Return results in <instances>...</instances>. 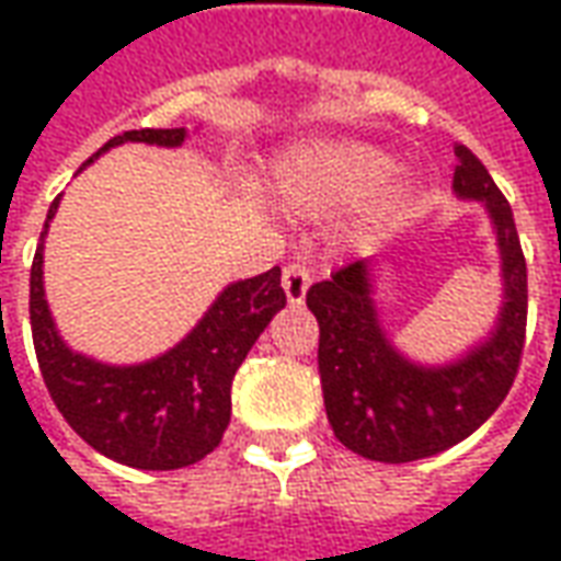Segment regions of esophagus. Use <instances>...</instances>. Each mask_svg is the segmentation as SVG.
Segmentation results:
<instances>
[{"label":"esophagus","mask_w":561,"mask_h":561,"mask_svg":"<svg viewBox=\"0 0 561 561\" xmlns=\"http://www.w3.org/2000/svg\"><path fill=\"white\" fill-rule=\"evenodd\" d=\"M309 270L300 267V264H288L285 267V276H282V288H285V297H288V304L300 306L306 300V291H309Z\"/></svg>","instance_id":"esophagus-1"}]
</instances>
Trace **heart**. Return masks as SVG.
<instances>
[{
	"instance_id": "1",
	"label": "heart",
	"mask_w": 561,
	"mask_h": 561,
	"mask_svg": "<svg viewBox=\"0 0 561 561\" xmlns=\"http://www.w3.org/2000/svg\"><path fill=\"white\" fill-rule=\"evenodd\" d=\"M393 171V159L378 147L360 140H316L282 152L270 188L288 213L318 219L369 201Z\"/></svg>"
}]
</instances>
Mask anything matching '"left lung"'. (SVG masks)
<instances>
[{
    "label": "left lung",
    "instance_id": "1",
    "mask_svg": "<svg viewBox=\"0 0 561 561\" xmlns=\"http://www.w3.org/2000/svg\"><path fill=\"white\" fill-rule=\"evenodd\" d=\"M457 201L481 204L495 249L502 300L493 328L442 364H423L390 340L378 309L376 261L360 257L306 291L318 318L324 409L342 445L378 462L435 457L469 438L502 405L526 336V257L505 195L469 147H457Z\"/></svg>",
    "mask_w": 561,
    "mask_h": 561
}]
</instances>
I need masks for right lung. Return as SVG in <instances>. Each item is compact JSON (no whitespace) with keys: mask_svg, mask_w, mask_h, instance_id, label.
<instances>
[{"mask_svg":"<svg viewBox=\"0 0 561 561\" xmlns=\"http://www.w3.org/2000/svg\"><path fill=\"white\" fill-rule=\"evenodd\" d=\"M188 128H140L107 140L87 164L123 144L183 147ZM83 171V168H80ZM62 195L47 209L30 276V318L44 385L68 426L107 459L144 471L185 469L219 447L231 423V381L249 348L285 309L282 270L225 285L197 324L140 364H104L75 352L44 294V240Z\"/></svg>","mask_w":561,"mask_h":561,"instance_id":"right-lung-1","label":"right lung"}]
</instances>
